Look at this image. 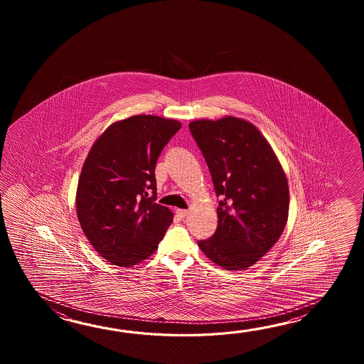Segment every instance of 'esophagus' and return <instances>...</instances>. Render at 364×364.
Returning a JSON list of instances; mask_svg holds the SVG:
<instances>
[{
	"label": "esophagus",
	"instance_id": "obj_1",
	"mask_svg": "<svg viewBox=\"0 0 364 364\" xmlns=\"http://www.w3.org/2000/svg\"><path fill=\"white\" fill-rule=\"evenodd\" d=\"M176 213H177V216H178L179 218H185V217L188 215V210H186V209H177Z\"/></svg>",
	"mask_w": 364,
	"mask_h": 364
}]
</instances>
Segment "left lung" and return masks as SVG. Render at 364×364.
Wrapping results in <instances>:
<instances>
[{"mask_svg":"<svg viewBox=\"0 0 364 364\" xmlns=\"http://www.w3.org/2000/svg\"><path fill=\"white\" fill-rule=\"evenodd\" d=\"M218 198V224L198 246L228 271L246 269L279 240L289 215L285 173L254 124L234 117L188 124Z\"/></svg>","mask_w":364,"mask_h":364,"instance_id":"8db88e82","label":"left lung"}]
</instances>
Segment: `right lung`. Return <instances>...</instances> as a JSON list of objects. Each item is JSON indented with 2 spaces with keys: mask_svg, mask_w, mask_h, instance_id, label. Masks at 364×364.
Returning <instances> with one entry per match:
<instances>
[{
  "mask_svg": "<svg viewBox=\"0 0 364 364\" xmlns=\"http://www.w3.org/2000/svg\"><path fill=\"white\" fill-rule=\"evenodd\" d=\"M181 129L174 119L134 116L109 126L93 144L77 182V213L93 248L132 267L152 255L173 221L156 203V163Z\"/></svg>",
  "mask_w": 364,
  "mask_h": 364,
  "instance_id": "add662e5",
  "label": "right lung"
}]
</instances>
